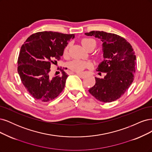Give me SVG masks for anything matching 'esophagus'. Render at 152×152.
<instances>
[{"mask_svg":"<svg viewBox=\"0 0 152 152\" xmlns=\"http://www.w3.org/2000/svg\"><path fill=\"white\" fill-rule=\"evenodd\" d=\"M77 75L81 78H84L86 76L85 74H84V73H77Z\"/></svg>","mask_w":152,"mask_h":152,"instance_id":"esophagus-1","label":"esophagus"}]
</instances>
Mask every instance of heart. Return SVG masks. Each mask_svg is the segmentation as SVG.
<instances>
[{
    "label": "heart",
    "mask_w": 152,
    "mask_h": 152,
    "mask_svg": "<svg viewBox=\"0 0 152 152\" xmlns=\"http://www.w3.org/2000/svg\"><path fill=\"white\" fill-rule=\"evenodd\" d=\"M81 43L83 47L85 48V49L87 50H89L90 49H91V48H94V49L96 46L95 42L91 38H83L81 40ZM69 47H70V45L69 44H68V45L65 47L64 50V56H67ZM91 66V64L90 62H87L83 61L75 60L70 63L69 67L72 71L79 72L82 71L83 69H85L86 67H90Z\"/></svg>",
    "instance_id": "obj_1"
}]
</instances>
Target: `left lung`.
Instances as JSON below:
<instances>
[{
	"mask_svg": "<svg viewBox=\"0 0 152 152\" xmlns=\"http://www.w3.org/2000/svg\"><path fill=\"white\" fill-rule=\"evenodd\" d=\"M102 42L104 59L97 67L99 72H105L104 78L95 77V84L88 90L96 99L112 102L123 95L134 80L136 56L131 44L124 38L114 33L92 31L85 33Z\"/></svg>",
	"mask_w": 152,
	"mask_h": 152,
	"instance_id": "left-lung-1",
	"label": "left lung"
}]
</instances>
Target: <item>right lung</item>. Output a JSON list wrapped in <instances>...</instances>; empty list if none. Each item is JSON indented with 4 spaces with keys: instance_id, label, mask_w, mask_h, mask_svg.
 Instances as JSON below:
<instances>
[{
    "instance_id": "1",
    "label": "right lung",
    "mask_w": 152,
    "mask_h": 152,
    "mask_svg": "<svg viewBox=\"0 0 152 152\" xmlns=\"http://www.w3.org/2000/svg\"><path fill=\"white\" fill-rule=\"evenodd\" d=\"M75 34L42 31L29 37L21 47L18 60V72L26 89L35 99L43 102L52 100L64 88L68 77L49 76L51 64L57 63L68 42Z\"/></svg>"
}]
</instances>
